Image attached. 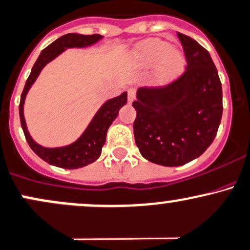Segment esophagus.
<instances>
[{"label": "esophagus", "mask_w": 250, "mask_h": 250, "mask_svg": "<svg viewBox=\"0 0 250 250\" xmlns=\"http://www.w3.org/2000/svg\"><path fill=\"white\" fill-rule=\"evenodd\" d=\"M135 96H136L135 90L134 89L128 90V101H129V102H133V101L135 100Z\"/></svg>", "instance_id": "34e87169"}]
</instances>
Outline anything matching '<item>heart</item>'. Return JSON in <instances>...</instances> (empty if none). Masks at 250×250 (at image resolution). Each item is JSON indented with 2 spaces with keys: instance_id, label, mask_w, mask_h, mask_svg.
<instances>
[{
  "instance_id": "obj_1",
  "label": "heart",
  "mask_w": 250,
  "mask_h": 250,
  "mask_svg": "<svg viewBox=\"0 0 250 250\" xmlns=\"http://www.w3.org/2000/svg\"><path fill=\"white\" fill-rule=\"evenodd\" d=\"M136 62L142 67L156 65L155 76L158 81H171L183 72L185 57L180 51L172 48L166 41L153 39L140 46L136 53Z\"/></svg>"
}]
</instances>
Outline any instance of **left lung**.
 <instances>
[{"label": "left lung", "instance_id": "1", "mask_svg": "<svg viewBox=\"0 0 250 250\" xmlns=\"http://www.w3.org/2000/svg\"><path fill=\"white\" fill-rule=\"evenodd\" d=\"M188 65L164 86L141 87L134 136L140 153L163 166H180L202 155L217 134L223 111L222 84L209 52L178 32Z\"/></svg>", "mask_w": 250, "mask_h": 250}]
</instances>
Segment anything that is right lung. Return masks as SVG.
<instances>
[{
    "label": "right lung",
    "instance_id": "right-lung-1",
    "mask_svg": "<svg viewBox=\"0 0 250 250\" xmlns=\"http://www.w3.org/2000/svg\"><path fill=\"white\" fill-rule=\"evenodd\" d=\"M100 34L92 35H82L70 33L60 37L59 39L48 45L42 52L40 53L39 58L35 62L34 66L32 68V72L27 79L26 85L23 87V91L21 94L20 105H19V112H20V121L21 127H22L24 138L28 142L29 147L32 148L33 152L38 156H40L42 160L51 165L62 167V168L75 169L79 167H84L89 164L94 163L100 158L102 153V147L105 144L106 131L112 123V121L117 117L119 110L127 103V92H123L117 97L109 100L102 108L98 110L97 114L95 115L94 120L84 131L83 135L81 136L76 142L66 147L60 148H45L41 147L38 144L33 141V139L29 136L28 130H27L26 122L23 117V103L26 98L27 92L29 87L34 83L37 77L39 76L40 71L45 66L47 62H51L52 59L59 56L65 48L68 47H85L87 45L95 43L96 41L101 39Z\"/></svg>",
    "mask_w": 250,
    "mask_h": 250
}]
</instances>
